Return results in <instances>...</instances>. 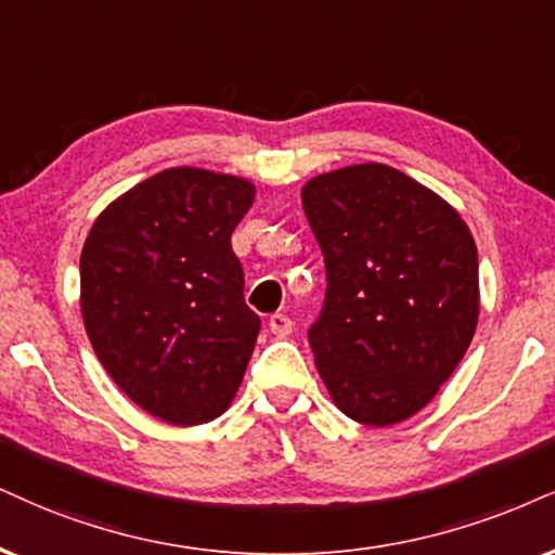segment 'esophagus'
<instances>
[{
	"label": "esophagus",
	"mask_w": 555,
	"mask_h": 555,
	"mask_svg": "<svg viewBox=\"0 0 555 555\" xmlns=\"http://www.w3.org/2000/svg\"><path fill=\"white\" fill-rule=\"evenodd\" d=\"M267 326H270V332L280 339L291 337V332H293V321H291V317H285V313H272L270 321H267Z\"/></svg>",
	"instance_id": "1"
}]
</instances>
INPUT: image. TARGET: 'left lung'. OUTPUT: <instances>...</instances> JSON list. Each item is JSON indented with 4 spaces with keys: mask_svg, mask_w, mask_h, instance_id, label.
Listing matches in <instances>:
<instances>
[{
    "mask_svg": "<svg viewBox=\"0 0 555 555\" xmlns=\"http://www.w3.org/2000/svg\"><path fill=\"white\" fill-rule=\"evenodd\" d=\"M324 251L309 341L341 414L388 427L422 412L478 324V251L461 214L388 164L317 175L300 190Z\"/></svg>",
    "mask_w": 555,
    "mask_h": 555,
    "instance_id": "obj_1",
    "label": "left lung"
}]
</instances>
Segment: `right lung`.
I'll return each mask as SVG.
<instances>
[{"instance_id": "add662e5", "label": "right lung", "mask_w": 555, "mask_h": 555, "mask_svg": "<svg viewBox=\"0 0 555 555\" xmlns=\"http://www.w3.org/2000/svg\"><path fill=\"white\" fill-rule=\"evenodd\" d=\"M255 203L244 177L172 167L94 218L81 319L102 367L143 412L193 427L231 406L259 317L231 234Z\"/></svg>"}]
</instances>
